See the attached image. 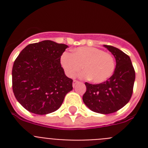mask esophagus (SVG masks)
I'll use <instances>...</instances> for the list:
<instances>
[{
	"label": "esophagus",
	"instance_id": "34e87169",
	"mask_svg": "<svg viewBox=\"0 0 148 148\" xmlns=\"http://www.w3.org/2000/svg\"><path fill=\"white\" fill-rule=\"evenodd\" d=\"M78 82H78V81H77V80H73V87H75V84H78Z\"/></svg>",
	"mask_w": 148,
	"mask_h": 148
}]
</instances>
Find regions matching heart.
Returning a JSON list of instances; mask_svg holds the SVG:
<instances>
[{"instance_id": "heart-1", "label": "heart", "mask_w": 148, "mask_h": 148, "mask_svg": "<svg viewBox=\"0 0 148 148\" xmlns=\"http://www.w3.org/2000/svg\"><path fill=\"white\" fill-rule=\"evenodd\" d=\"M61 63L69 77L76 76L84 68L85 71L81 73L80 77L94 83L106 82L113 74L116 66L112 55L92 47H78L72 54L64 53L61 56Z\"/></svg>"}]
</instances>
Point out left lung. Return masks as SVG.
<instances>
[{
	"instance_id": "1",
	"label": "left lung",
	"mask_w": 148,
	"mask_h": 148,
	"mask_svg": "<svg viewBox=\"0 0 148 148\" xmlns=\"http://www.w3.org/2000/svg\"><path fill=\"white\" fill-rule=\"evenodd\" d=\"M116 58L114 73L106 82L98 84L85 83L87 90L83 101L93 112L110 114L126 105L133 94L135 70L130 57L113 46L104 45Z\"/></svg>"
}]
</instances>
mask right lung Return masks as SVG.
Returning <instances> with one entry per match:
<instances>
[{
  "instance_id": "1",
  "label": "right lung",
  "mask_w": 148,
  "mask_h": 148,
  "mask_svg": "<svg viewBox=\"0 0 148 148\" xmlns=\"http://www.w3.org/2000/svg\"><path fill=\"white\" fill-rule=\"evenodd\" d=\"M68 46L53 40L27 45L12 66V90L23 108L46 115L57 110L73 90V80L65 75L61 56Z\"/></svg>"
}]
</instances>
